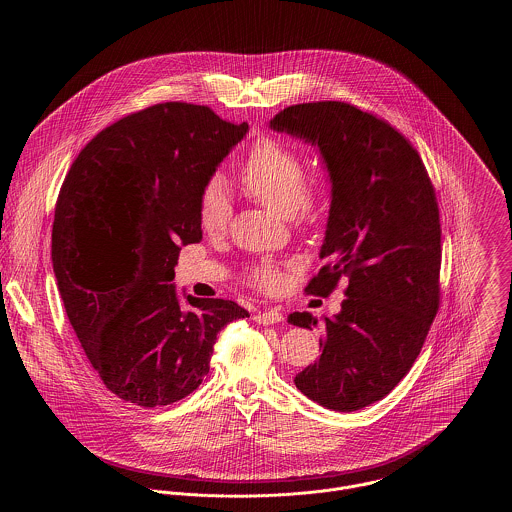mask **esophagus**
<instances>
[{
	"instance_id": "obj_1",
	"label": "esophagus",
	"mask_w": 512,
	"mask_h": 512,
	"mask_svg": "<svg viewBox=\"0 0 512 512\" xmlns=\"http://www.w3.org/2000/svg\"><path fill=\"white\" fill-rule=\"evenodd\" d=\"M282 313H278V311H274V309H270V311H259L253 320L255 322H259V324H263V326H268V324H276V322H280L282 320Z\"/></svg>"
}]
</instances>
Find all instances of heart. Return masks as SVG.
Here are the masks:
<instances>
[{
  "instance_id": "1",
  "label": "heart",
  "mask_w": 512,
  "mask_h": 512,
  "mask_svg": "<svg viewBox=\"0 0 512 512\" xmlns=\"http://www.w3.org/2000/svg\"><path fill=\"white\" fill-rule=\"evenodd\" d=\"M240 182L247 194L280 217H290L295 226L307 228L320 215L318 195L305 186V161L288 144L274 138L255 140L245 153ZM199 226L207 236H222L232 217L230 195L222 180H211L199 195ZM249 282L259 290H274L280 272L270 263L249 268Z\"/></svg>"
}]
</instances>
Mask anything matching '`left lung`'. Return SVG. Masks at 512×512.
Returning a JSON list of instances; mask_svg holds the SVG:
<instances>
[{
  "label": "left lung",
  "instance_id": "left-lung-1",
  "mask_svg": "<svg viewBox=\"0 0 512 512\" xmlns=\"http://www.w3.org/2000/svg\"><path fill=\"white\" fill-rule=\"evenodd\" d=\"M270 128L317 146L332 182L320 259L305 292L347 282L341 311L324 317L322 353L295 376L318 405L351 413L386 397L411 370L438 315V199L411 142L391 124L343 101L299 103ZM293 326L313 330L311 313Z\"/></svg>",
  "mask_w": 512,
  "mask_h": 512
}]
</instances>
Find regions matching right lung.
<instances>
[{
	"instance_id": "add662e5",
	"label": "right lung",
	"mask_w": 512,
	"mask_h": 512,
	"mask_svg": "<svg viewBox=\"0 0 512 512\" xmlns=\"http://www.w3.org/2000/svg\"><path fill=\"white\" fill-rule=\"evenodd\" d=\"M247 130L205 105L157 103L103 128L65 176L51 232L57 288L88 361L128 403L190 395L220 330L249 317L192 295L184 311L171 284L182 245L203 238L199 195Z\"/></svg>"
}]
</instances>
